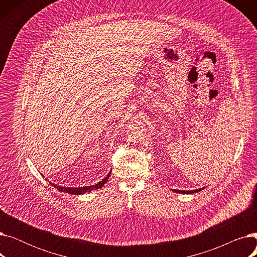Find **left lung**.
I'll return each instance as SVG.
<instances>
[{"instance_id": "8db88e82", "label": "left lung", "mask_w": 257, "mask_h": 257, "mask_svg": "<svg viewBox=\"0 0 257 257\" xmlns=\"http://www.w3.org/2000/svg\"><path fill=\"white\" fill-rule=\"evenodd\" d=\"M201 190H203V188H199V190H196V191H176V190H175V192H176V193H180V194H191V193L200 192Z\"/></svg>"}]
</instances>
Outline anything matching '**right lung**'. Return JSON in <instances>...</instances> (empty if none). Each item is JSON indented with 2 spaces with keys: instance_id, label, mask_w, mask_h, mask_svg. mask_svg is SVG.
Here are the masks:
<instances>
[{
  "instance_id": "obj_1",
  "label": "right lung",
  "mask_w": 257,
  "mask_h": 257,
  "mask_svg": "<svg viewBox=\"0 0 257 257\" xmlns=\"http://www.w3.org/2000/svg\"><path fill=\"white\" fill-rule=\"evenodd\" d=\"M111 173V172H110ZM110 173L107 175V177H105L102 181H100L99 183L94 184V185H91V186H83V187H74V188H70V187H63V186H59V185H55V184H52L55 186L58 191L60 192H65V193H69V194H73V195H81L83 194L85 192H90V191H93V190H98V188H101L105 183L106 181L108 180V178H109L110 176Z\"/></svg>"
}]
</instances>
